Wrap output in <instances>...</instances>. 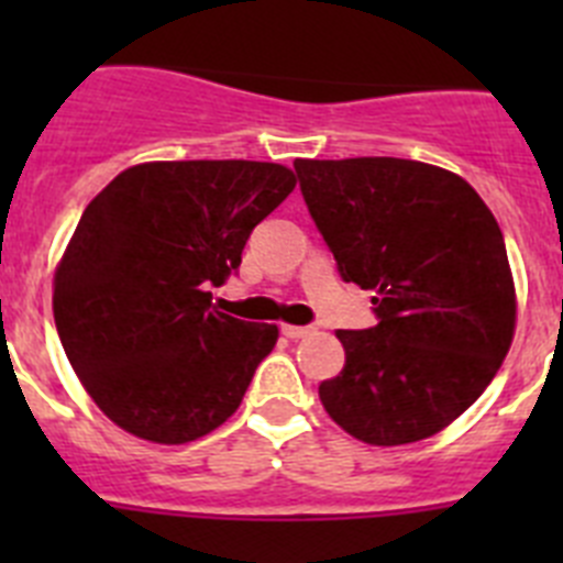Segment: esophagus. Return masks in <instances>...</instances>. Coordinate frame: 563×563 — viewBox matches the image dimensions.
I'll list each match as a JSON object with an SVG mask.
<instances>
[{
  "label": "esophagus",
  "mask_w": 563,
  "mask_h": 563,
  "mask_svg": "<svg viewBox=\"0 0 563 563\" xmlns=\"http://www.w3.org/2000/svg\"><path fill=\"white\" fill-rule=\"evenodd\" d=\"M316 332V327H292V324H282V335L292 338V341H298V338H307Z\"/></svg>",
  "instance_id": "obj_1"
}]
</instances>
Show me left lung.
<instances>
[{
    "instance_id": "1",
    "label": "left lung",
    "mask_w": 563,
    "mask_h": 563,
    "mask_svg": "<svg viewBox=\"0 0 563 563\" xmlns=\"http://www.w3.org/2000/svg\"><path fill=\"white\" fill-rule=\"evenodd\" d=\"M298 188L343 282L377 324L338 330L346 363L318 386L327 415L369 445L454 422L505 361L516 298L505 236L462 177L400 157L296 161Z\"/></svg>"
}]
</instances>
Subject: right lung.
I'll list each match as a JSON object with an SVG mask.
<instances>
[{"mask_svg": "<svg viewBox=\"0 0 563 563\" xmlns=\"http://www.w3.org/2000/svg\"><path fill=\"white\" fill-rule=\"evenodd\" d=\"M292 188L278 163H143L81 213L53 316L84 389L123 431L177 445L239 409L278 330L220 312L208 290Z\"/></svg>", "mask_w": 563, "mask_h": 563, "instance_id": "right-lung-1", "label": "right lung"}]
</instances>
